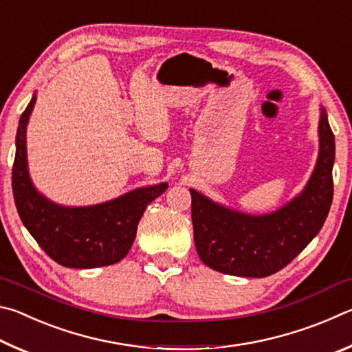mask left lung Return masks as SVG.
<instances>
[{
  "mask_svg": "<svg viewBox=\"0 0 352 352\" xmlns=\"http://www.w3.org/2000/svg\"><path fill=\"white\" fill-rule=\"evenodd\" d=\"M318 158L305 189L279 210L247 214L220 205L199 190L192 197L194 242L201 262L225 275L265 278L290 264L323 226L332 204L336 140L320 109Z\"/></svg>",
  "mask_w": 352,
  "mask_h": 352,
  "instance_id": "obj_1",
  "label": "left lung"
}]
</instances>
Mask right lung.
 <instances>
[{"instance_id": "right-lung-1", "label": "right lung", "mask_w": 352, "mask_h": 352, "mask_svg": "<svg viewBox=\"0 0 352 352\" xmlns=\"http://www.w3.org/2000/svg\"><path fill=\"white\" fill-rule=\"evenodd\" d=\"M37 96L23 111L15 138L12 190L23 225L45 253L71 269L111 265L126 258L147 205L160 197L168 183L138 188L90 206L54 204L34 186L28 169L26 129Z\"/></svg>"}]
</instances>
